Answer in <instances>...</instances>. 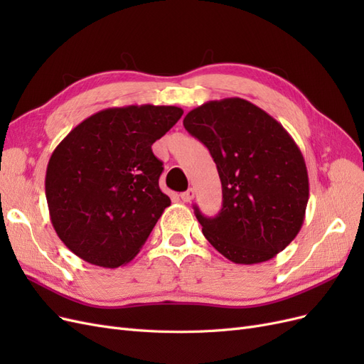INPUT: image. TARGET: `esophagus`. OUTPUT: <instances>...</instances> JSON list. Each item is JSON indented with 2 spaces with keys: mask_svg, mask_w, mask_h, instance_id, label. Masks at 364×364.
<instances>
[{
  "mask_svg": "<svg viewBox=\"0 0 364 364\" xmlns=\"http://www.w3.org/2000/svg\"><path fill=\"white\" fill-rule=\"evenodd\" d=\"M181 199H182L183 202H186V203L191 202V200L194 199V190L190 188V190H186L185 193H182V194H181Z\"/></svg>",
  "mask_w": 364,
  "mask_h": 364,
  "instance_id": "esophagus-1",
  "label": "esophagus"
}]
</instances>
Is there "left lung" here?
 Wrapping results in <instances>:
<instances>
[{
  "instance_id": "left-lung-1",
  "label": "left lung",
  "mask_w": 364,
  "mask_h": 364,
  "mask_svg": "<svg viewBox=\"0 0 364 364\" xmlns=\"http://www.w3.org/2000/svg\"><path fill=\"white\" fill-rule=\"evenodd\" d=\"M205 144L222 181L215 217L194 213L202 232L235 264L277 257L299 234L310 194L302 153L281 123L243 98L208 102L183 118Z\"/></svg>"
}]
</instances>
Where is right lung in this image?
Returning <instances> with one entry per match:
<instances>
[{"label":"right lung","mask_w":364,"mask_h":364,"mask_svg":"<svg viewBox=\"0 0 364 364\" xmlns=\"http://www.w3.org/2000/svg\"><path fill=\"white\" fill-rule=\"evenodd\" d=\"M176 106L109 107L54 149L46 196L54 230L77 257L106 269L136 257L171 200L159 188L153 142L178 123Z\"/></svg>","instance_id":"obj_1"}]
</instances>
